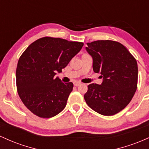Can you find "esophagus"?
<instances>
[{"mask_svg": "<svg viewBox=\"0 0 149 149\" xmlns=\"http://www.w3.org/2000/svg\"><path fill=\"white\" fill-rule=\"evenodd\" d=\"M73 84H74V86H79V85L81 83H80L79 81H74V82H73Z\"/></svg>", "mask_w": 149, "mask_h": 149, "instance_id": "obj_1", "label": "esophagus"}]
</instances>
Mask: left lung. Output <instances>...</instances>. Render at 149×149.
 Wrapping results in <instances>:
<instances>
[{"instance_id": "obj_1", "label": "left lung", "mask_w": 149, "mask_h": 149, "mask_svg": "<svg viewBox=\"0 0 149 149\" xmlns=\"http://www.w3.org/2000/svg\"><path fill=\"white\" fill-rule=\"evenodd\" d=\"M86 44V51L93 58V71L101 74L103 82L88 85L85 101L99 114L114 115L127 106L136 92L137 63L118 41L98 40Z\"/></svg>"}]
</instances>
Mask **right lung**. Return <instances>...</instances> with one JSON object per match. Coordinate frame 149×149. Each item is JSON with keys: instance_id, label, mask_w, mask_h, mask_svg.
<instances>
[{"instance_id": "obj_1", "label": "right lung", "mask_w": 149, "mask_h": 149, "mask_svg": "<svg viewBox=\"0 0 149 149\" xmlns=\"http://www.w3.org/2000/svg\"><path fill=\"white\" fill-rule=\"evenodd\" d=\"M84 43L46 36L29 45L18 61L17 93L24 106L36 116L50 118L66 106L73 83H63L57 72L68 65Z\"/></svg>"}]
</instances>
